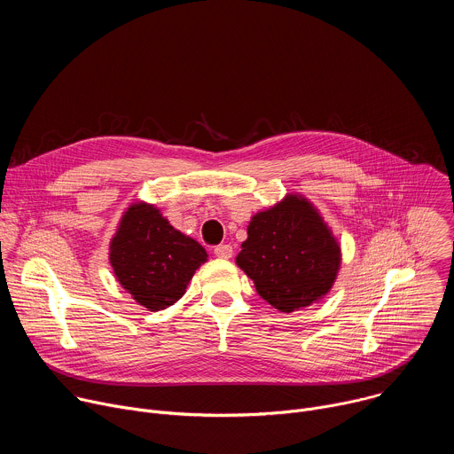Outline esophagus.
Instances as JSON below:
<instances>
[{
  "instance_id": "1",
  "label": "esophagus",
  "mask_w": 454,
  "mask_h": 454,
  "mask_svg": "<svg viewBox=\"0 0 454 454\" xmlns=\"http://www.w3.org/2000/svg\"><path fill=\"white\" fill-rule=\"evenodd\" d=\"M214 253H215V256H219V258H231L233 247H231L230 244H219V246L214 247Z\"/></svg>"
}]
</instances>
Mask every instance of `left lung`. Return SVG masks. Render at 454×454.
<instances>
[{
    "instance_id": "obj_1",
    "label": "left lung",
    "mask_w": 454,
    "mask_h": 454,
    "mask_svg": "<svg viewBox=\"0 0 454 454\" xmlns=\"http://www.w3.org/2000/svg\"><path fill=\"white\" fill-rule=\"evenodd\" d=\"M237 266L256 293L282 312L325 296L340 271L341 249L317 210L301 196H289L251 217Z\"/></svg>"
}]
</instances>
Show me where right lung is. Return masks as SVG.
I'll list each match as a JSON object with an SVG mask.
<instances>
[{
	"label": "right lung",
	"instance_id": "right-lung-1",
	"mask_svg": "<svg viewBox=\"0 0 454 454\" xmlns=\"http://www.w3.org/2000/svg\"><path fill=\"white\" fill-rule=\"evenodd\" d=\"M109 249L116 280L149 310L176 303L208 256L200 242L177 231L147 203L127 208Z\"/></svg>",
	"mask_w": 454,
	"mask_h": 454
}]
</instances>
